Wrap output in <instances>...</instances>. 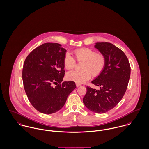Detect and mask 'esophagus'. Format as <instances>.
Returning <instances> with one entry per match:
<instances>
[{
	"instance_id": "obj_1",
	"label": "esophagus",
	"mask_w": 149,
	"mask_h": 149,
	"mask_svg": "<svg viewBox=\"0 0 149 149\" xmlns=\"http://www.w3.org/2000/svg\"><path fill=\"white\" fill-rule=\"evenodd\" d=\"M81 86V84H79V83H76V86L77 87H79Z\"/></svg>"
}]
</instances>
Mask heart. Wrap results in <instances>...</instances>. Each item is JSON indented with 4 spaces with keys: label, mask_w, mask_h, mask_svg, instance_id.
<instances>
[{
    "label": "heart",
    "mask_w": 149,
    "mask_h": 149,
    "mask_svg": "<svg viewBox=\"0 0 149 149\" xmlns=\"http://www.w3.org/2000/svg\"><path fill=\"white\" fill-rule=\"evenodd\" d=\"M74 54L78 61H84L81 71H71L66 74L68 80L78 83H83L89 80L92 76H98L105 68L106 59L101 53H97L90 48L78 49L74 51ZM63 63L65 69L70 70L73 69L76 61L69 53L65 55Z\"/></svg>",
    "instance_id": "heart-1"
}]
</instances>
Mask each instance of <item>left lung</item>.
<instances>
[{"instance_id":"left-lung-1","label":"left lung","mask_w":149,"mask_h":149,"mask_svg":"<svg viewBox=\"0 0 149 149\" xmlns=\"http://www.w3.org/2000/svg\"><path fill=\"white\" fill-rule=\"evenodd\" d=\"M95 47L105 56L106 63L101 74L91 81L100 89L87 86L83 102L92 112L104 113L123 97L130 76V66L125 53L112 44L97 42Z\"/></svg>"}]
</instances>
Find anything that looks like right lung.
I'll return each mask as SVG.
<instances>
[{
    "mask_svg": "<svg viewBox=\"0 0 149 149\" xmlns=\"http://www.w3.org/2000/svg\"><path fill=\"white\" fill-rule=\"evenodd\" d=\"M66 53L59 44L45 43L32 50L24 61V90L30 103L41 113L57 112L76 88L74 81H62Z\"/></svg>",
    "mask_w": 149,
    "mask_h": 149,
    "instance_id": "1",
    "label": "right lung"
}]
</instances>
